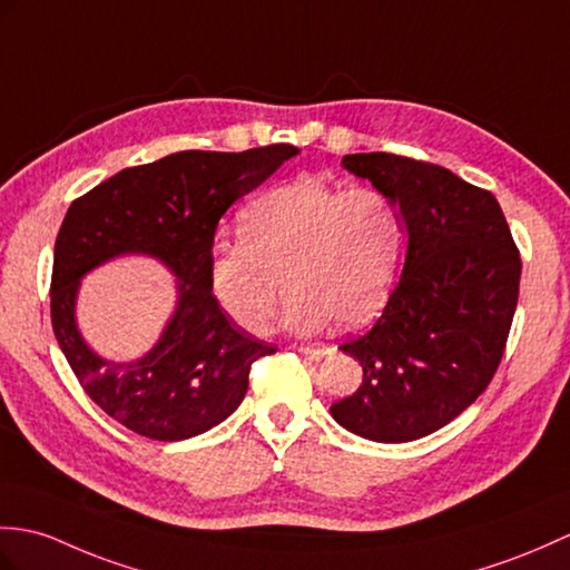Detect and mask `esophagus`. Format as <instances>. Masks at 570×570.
<instances>
[{"label":"esophagus","instance_id":"34e87169","mask_svg":"<svg viewBox=\"0 0 570 570\" xmlns=\"http://www.w3.org/2000/svg\"><path fill=\"white\" fill-rule=\"evenodd\" d=\"M298 352H303L306 356H311V360H321V356L330 354L327 347H313V345H301Z\"/></svg>","mask_w":570,"mask_h":570}]
</instances>
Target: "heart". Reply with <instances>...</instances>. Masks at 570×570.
Listing matches in <instances>:
<instances>
[{
  "instance_id": "1",
  "label": "heart",
  "mask_w": 570,
  "mask_h": 570,
  "mask_svg": "<svg viewBox=\"0 0 570 570\" xmlns=\"http://www.w3.org/2000/svg\"><path fill=\"white\" fill-rule=\"evenodd\" d=\"M240 243H223L208 262V286L247 333L269 327L282 279L284 321L311 335L333 321L360 327L383 308L403 247L401 210L379 189H340L298 179L257 196L243 214Z\"/></svg>"
}]
</instances>
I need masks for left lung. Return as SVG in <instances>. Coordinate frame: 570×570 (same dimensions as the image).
Listing matches in <instances>:
<instances>
[{"label":"left lung","instance_id":"1","mask_svg":"<svg viewBox=\"0 0 570 570\" xmlns=\"http://www.w3.org/2000/svg\"><path fill=\"white\" fill-rule=\"evenodd\" d=\"M401 208L407 253L386 308L342 352L364 379L330 405L342 428L399 444L449 425L495 376L522 259L495 196L440 165L391 153L342 157Z\"/></svg>","mask_w":570,"mask_h":570}]
</instances>
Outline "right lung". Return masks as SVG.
<instances>
[{"instance_id": "add662e5", "label": "right lung", "mask_w": 570, "mask_h": 570, "mask_svg": "<svg viewBox=\"0 0 570 570\" xmlns=\"http://www.w3.org/2000/svg\"><path fill=\"white\" fill-rule=\"evenodd\" d=\"M298 148L184 150L121 169L68 208L52 255L50 321L85 393L124 428L157 442L202 434L243 403L247 376L274 345L237 327L208 286L220 216ZM150 254L178 276L180 298L161 342L138 363H109L78 335V279L121 254Z\"/></svg>"}]
</instances>
